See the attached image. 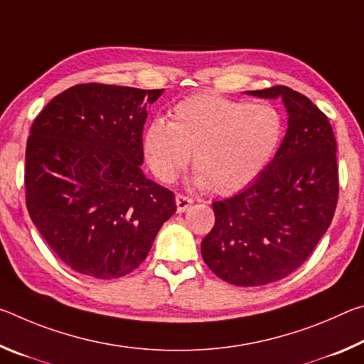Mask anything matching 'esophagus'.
<instances>
[{"mask_svg": "<svg viewBox=\"0 0 364 364\" xmlns=\"http://www.w3.org/2000/svg\"><path fill=\"white\" fill-rule=\"evenodd\" d=\"M175 202H176V212H178V213L186 212L188 208H189L191 205H193V199H191V197L183 196V194H176Z\"/></svg>", "mask_w": 364, "mask_h": 364, "instance_id": "obj_1", "label": "esophagus"}]
</instances>
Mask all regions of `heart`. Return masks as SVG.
<instances>
[{"label": "heart", "mask_w": 364, "mask_h": 364, "mask_svg": "<svg viewBox=\"0 0 364 364\" xmlns=\"http://www.w3.org/2000/svg\"><path fill=\"white\" fill-rule=\"evenodd\" d=\"M284 122L269 104L228 100L217 93L189 96L171 120H152L144 132V156L160 181L173 183L193 154V184L234 194L255 180L278 151Z\"/></svg>", "instance_id": "obj_1"}]
</instances>
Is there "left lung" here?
<instances>
[{"label":"left lung","mask_w":364,"mask_h":364,"mask_svg":"<svg viewBox=\"0 0 364 364\" xmlns=\"http://www.w3.org/2000/svg\"><path fill=\"white\" fill-rule=\"evenodd\" d=\"M244 93L281 100L287 132L249 188L213 202L215 225L200 250L218 278L254 287L291 274L328 231L338 194L337 144L328 117L306 96L282 85Z\"/></svg>","instance_id":"1"}]
</instances>
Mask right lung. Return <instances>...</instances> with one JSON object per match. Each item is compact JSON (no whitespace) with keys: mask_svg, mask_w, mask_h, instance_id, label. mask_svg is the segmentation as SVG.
<instances>
[{"mask_svg":"<svg viewBox=\"0 0 364 364\" xmlns=\"http://www.w3.org/2000/svg\"><path fill=\"white\" fill-rule=\"evenodd\" d=\"M162 93L77 85L33 122L26 151L30 218L77 273L97 279L128 274L176 212L173 193L141 170L147 106Z\"/></svg>","mask_w":364,"mask_h":364,"instance_id":"1","label":"right lung"}]
</instances>
